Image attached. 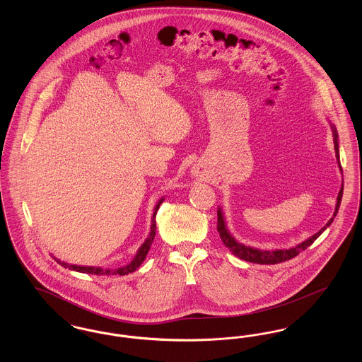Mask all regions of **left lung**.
<instances>
[{"label": "left lung", "mask_w": 362, "mask_h": 362, "mask_svg": "<svg viewBox=\"0 0 362 362\" xmlns=\"http://www.w3.org/2000/svg\"><path fill=\"white\" fill-rule=\"evenodd\" d=\"M331 130H332V137H334V148H335V156H337V160H338V165L341 168V173H342V167H341V163H339V144H338V133H337V129L334 124H331ZM342 194H344V186L339 189L338 192V198H337V205H335V211L332 214V217L328 220L327 224L325 225L319 232H316L313 236H310V239L297 244L296 247L292 248H288V250H273V251H269V250H258V248H254V247H250V245H244L239 241L236 240L228 226L225 223L224 213L221 210V207H218L217 210V230L220 233V238L224 243L225 245L229 248V251L236 255L238 258L243 259V260H247V262H252V263H258V264H276V263H281V262H285V260H289V259L297 257L301 251H304L305 248H308L310 244L313 241L316 240L326 229H327L329 225L332 224L337 213H338V209L341 205V201H342Z\"/></svg>", "instance_id": "left-lung-1"}]
</instances>
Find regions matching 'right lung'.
<instances>
[{
	"mask_svg": "<svg viewBox=\"0 0 362 362\" xmlns=\"http://www.w3.org/2000/svg\"><path fill=\"white\" fill-rule=\"evenodd\" d=\"M163 201H164V198H161L158 202H157V205L155 206V211H153V216H152V225H151V232H149V236L146 238V240L142 243V245L138 248L137 254H136V257L134 259L129 263V264H126V266H123V267H118V269H114V270H111V269H102V267H95V266H77V264H69V263H66V262H61L59 259L54 258L57 260V263H59L62 267H65V269H69V270H74V272H78V273H86V274H95V276H117V274H119V276H126V274H129V273H133V272H136L138 267L141 266V263L145 260L146 258V255H148V251L151 250V245H152V243H153V239H155L156 236V213H157V210H158V207L160 205L163 204Z\"/></svg>",
	"mask_w": 362,
	"mask_h": 362,
	"instance_id": "1",
	"label": "right lung"
}]
</instances>
